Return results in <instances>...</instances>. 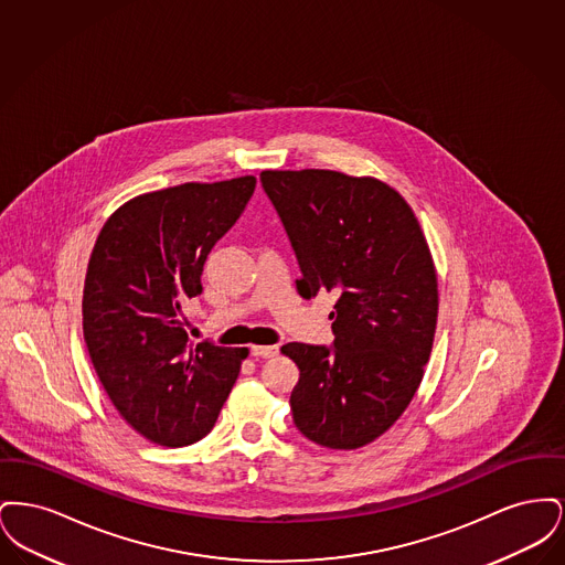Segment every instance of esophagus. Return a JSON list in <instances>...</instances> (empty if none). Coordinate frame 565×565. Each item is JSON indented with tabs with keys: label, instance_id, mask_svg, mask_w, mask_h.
<instances>
[{
	"label": "esophagus",
	"instance_id": "1",
	"mask_svg": "<svg viewBox=\"0 0 565 565\" xmlns=\"http://www.w3.org/2000/svg\"><path fill=\"white\" fill-rule=\"evenodd\" d=\"M249 353L254 358H275L279 353V348L277 345H252Z\"/></svg>",
	"mask_w": 565,
	"mask_h": 565
}]
</instances>
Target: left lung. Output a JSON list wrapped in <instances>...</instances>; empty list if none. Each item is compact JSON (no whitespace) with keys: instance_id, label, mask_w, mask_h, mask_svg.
Wrapping results in <instances>:
<instances>
[{"instance_id":"8db88e82","label":"left lung","mask_w":565,"mask_h":565,"mask_svg":"<svg viewBox=\"0 0 565 565\" xmlns=\"http://www.w3.org/2000/svg\"><path fill=\"white\" fill-rule=\"evenodd\" d=\"M292 243L298 295L337 296L332 345L288 343L300 376L295 426L328 449L373 443L413 401L430 360L438 284L408 203L375 178L328 169L263 171Z\"/></svg>"}]
</instances>
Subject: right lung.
I'll use <instances>...</instances> for the list:
<instances>
[{
    "label": "right lung",
    "instance_id": "right-lung-1",
    "mask_svg": "<svg viewBox=\"0 0 565 565\" xmlns=\"http://www.w3.org/2000/svg\"><path fill=\"white\" fill-rule=\"evenodd\" d=\"M256 189L245 175L139 194L109 215L84 279L90 362L125 422L150 443L186 447L214 428L247 355L192 343L182 307L201 295L215 243Z\"/></svg>",
    "mask_w": 565,
    "mask_h": 565
}]
</instances>
